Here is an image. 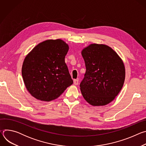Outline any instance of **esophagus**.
<instances>
[{
  "mask_svg": "<svg viewBox=\"0 0 146 146\" xmlns=\"http://www.w3.org/2000/svg\"><path fill=\"white\" fill-rule=\"evenodd\" d=\"M73 83H74V85H76V86L78 85V80H77V79L74 80V81H73Z\"/></svg>",
  "mask_w": 146,
  "mask_h": 146,
  "instance_id": "34e87169",
  "label": "esophagus"
}]
</instances>
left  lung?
Returning <instances> with one entry per match:
<instances>
[{"label":"left lung","mask_w":146,"mask_h":146,"mask_svg":"<svg viewBox=\"0 0 146 146\" xmlns=\"http://www.w3.org/2000/svg\"><path fill=\"white\" fill-rule=\"evenodd\" d=\"M86 72L80 83L85 100L94 106L112 102L121 90L125 78L123 62L111 47L91 44L81 51Z\"/></svg>","instance_id":"obj_1"}]
</instances>
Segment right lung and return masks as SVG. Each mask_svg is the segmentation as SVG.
Segmentation results:
<instances>
[{
    "mask_svg": "<svg viewBox=\"0 0 146 146\" xmlns=\"http://www.w3.org/2000/svg\"><path fill=\"white\" fill-rule=\"evenodd\" d=\"M69 46L61 39L47 40L26 56L22 67L25 86L36 99L50 102L73 84L65 58Z\"/></svg>",
    "mask_w": 146,
    "mask_h": 146,
    "instance_id": "add662e5",
    "label": "right lung"
}]
</instances>
